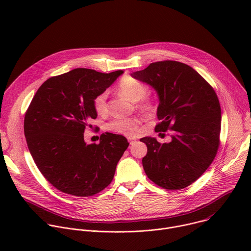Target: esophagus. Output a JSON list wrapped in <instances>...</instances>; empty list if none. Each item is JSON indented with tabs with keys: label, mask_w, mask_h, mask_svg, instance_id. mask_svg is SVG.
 I'll return each instance as SVG.
<instances>
[{
	"label": "esophagus",
	"mask_w": 251,
	"mask_h": 251,
	"mask_svg": "<svg viewBox=\"0 0 251 251\" xmlns=\"http://www.w3.org/2000/svg\"><path fill=\"white\" fill-rule=\"evenodd\" d=\"M135 140H136V139L133 138V137H129V138H128V141H129L130 144H133V143L135 142Z\"/></svg>",
	"instance_id": "1"
}]
</instances>
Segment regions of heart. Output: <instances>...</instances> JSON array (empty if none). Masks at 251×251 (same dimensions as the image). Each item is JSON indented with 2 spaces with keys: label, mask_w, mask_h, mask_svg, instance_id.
Wrapping results in <instances>:
<instances>
[{
  "label": "heart",
  "mask_w": 251,
  "mask_h": 251,
  "mask_svg": "<svg viewBox=\"0 0 251 251\" xmlns=\"http://www.w3.org/2000/svg\"><path fill=\"white\" fill-rule=\"evenodd\" d=\"M117 89L122 95L130 100L139 101L138 107L144 112L152 114L157 110V100L147 94L149 87L143 81L131 75H125L119 81ZM107 97H108V93L107 91H103L93 98L92 105L98 115H105L108 111ZM141 122L142 119L137 116L131 118H116L107 124V129L125 136H135L139 131Z\"/></svg>",
  "instance_id": "b5f03b06"
}]
</instances>
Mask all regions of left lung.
<instances>
[{"label": "left lung", "instance_id": "1", "mask_svg": "<svg viewBox=\"0 0 251 251\" xmlns=\"http://www.w3.org/2000/svg\"><path fill=\"white\" fill-rule=\"evenodd\" d=\"M132 76L158 92L159 122L155 131L170 130L172 141L145 137L143 168L157 186L182 190L196 182L216 158L221 144L222 110L212 86L197 71L175 60L151 63Z\"/></svg>", "mask_w": 251, "mask_h": 251}]
</instances>
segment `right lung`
I'll list each match as a JSON object with an SVG mask.
<instances>
[{
  "instance_id": "add662e5",
  "label": "right lung",
  "mask_w": 251,
  "mask_h": 251,
  "mask_svg": "<svg viewBox=\"0 0 251 251\" xmlns=\"http://www.w3.org/2000/svg\"><path fill=\"white\" fill-rule=\"evenodd\" d=\"M122 74L76 68L49 78L34 94L25 114V137L38 169L58 191L91 197L112 182L127 139L105 133L98 144H86L83 133L97 117L93 98Z\"/></svg>"
}]
</instances>
